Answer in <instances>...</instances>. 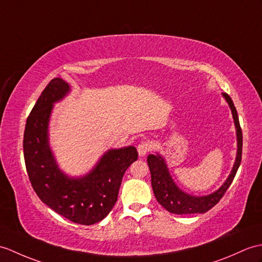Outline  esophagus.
<instances>
[{"label":"esophagus","instance_id":"34e87169","mask_svg":"<svg viewBox=\"0 0 262 262\" xmlns=\"http://www.w3.org/2000/svg\"><path fill=\"white\" fill-rule=\"evenodd\" d=\"M150 149H151V144L149 142H146V141L141 142L137 146V150H138L139 156H145Z\"/></svg>","mask_w":262,"mask_h":262}]
</instances>
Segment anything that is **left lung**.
<instances>
[{"label":"left lung","instance_id":"left-lung-1","mask_svg":"<svg viewBox=\"0 0 262 262\" xmlns=\"http://www.w3.org/2000/svg\"><path fill=\"white\" fill-rule=\"evenodd\" d=\"M224 99L229 103L232 117L234 120L236 129V142H238V150H236V157L234 165L232 167L227 181L221 185V187L215 192L204 196H194L187 194L175 184L171 174H169L168 167L165 160L160 154L147 156V164L150 171L151 187L155 194V198L164 209L174 214H193V213H205L206 211L213 208V206L222 199L224 193L227 192L229 186L232 183L236 171L240 166L241 156H242V130L239 123V117L236 109L233 105L232 99L226 93L222 94Z\"/></svg>","mask_w":262,"mask_h":262}]
</instances>
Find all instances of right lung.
I'll return each instance as SVG.
<instances>
[{
    "instance_id": "add662e5",
    "label": "right lung",
    "mask_w": 262,
    "mask_h": 262,
    "mask_svg": "<svg viewBox=\"0 0 262 262\" xmlns=\"http://www.w3.org/2000/svg\"><path fill=\"white\" fill-rule=\"evenodd\" d=\"M69 91V83L61 78L52 79L42 91L27 119L24 161L30 182L42 202L72 222L91 226L112 211L126 169L138 154L134 146L108 149L88 174L80 178L66 175L49 145L48 128L53 103Z\"/></svg>"
}]
</instances>
